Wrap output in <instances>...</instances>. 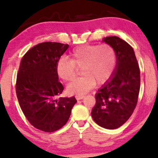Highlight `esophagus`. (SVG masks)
<instances>
[{
    "mask_svg": "<svg viewBox=\"0 0 158 158\" xmlns=\"http://www.w3.org/2000/svg\"><path fill=\"white\" fill-rule=\"evenodd\" d=\"M84 96H81V95H77V96H75V98L77 99V101L78 100H81V99H83L84 98Z\"/></svg>",
    "mask_w": 158,
    "mask_h": 158,
    "instance_id": "obj_1",
    "label": "esophagus"
}]
</instances>
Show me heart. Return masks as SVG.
Instances as JSON below:
<instances>
[{
	"instance_id": "heart-1",
	"label": "heart",
	"mask_w": 158,
	"mask_h": 158,
	"mask_svg": "<svg viewBox=\"0 0 158 158\" xmlns=\"http://www.w3.org/2000/svg\"><path fill=\"white\" fill-rule=\"evenodd\" d=\"M116 66V54L107 44H85L77 47L70 53V60L61 57L56 64V73L62 81H73L77 75V68L81 69L83 77L67 86L70 94H84L97 83L103 85L113 75Z\"/></svg>"
}]
</instances>
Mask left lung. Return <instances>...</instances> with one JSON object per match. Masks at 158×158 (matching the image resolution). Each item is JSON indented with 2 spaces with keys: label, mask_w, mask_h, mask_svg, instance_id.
<instances>
[{
  "label": "left lung",
  "mask_w": 158,
  "mask_h": 158,
  "mask_svg": "<svg viewBox=\"0 0 158 158\" xmlns=\"http://www.w3.org/2000/svg\"><path fill=\"white\" fill-rule=\"evenodd\" d=\"M103 42L116 54V66L111 78L96 94L91 115L99 126L114 129L124 124L132 114L140 88V71L135 52L127 42L116 36Z\"/></svg>",
  "instance_id": "obj_1"
}]
</instances>
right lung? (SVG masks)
I'll return each instance as SVG.
<instances>
[{"label":"right lung","mask_w":158,"mask_h":158,"mask_svg":"<svg viewBox=\"0 0 158 158\" xmlns=\"http://www.w3.org/2000/svg\"><path fill=\"white\" fill-rule=\"evenodd\" d=\"M68 44L42 42L23 55L17 74L16 91L23 114L32 126L53 132L70 118L77 102L74 96L58 98L64 87L58 81L56 64Z\"/></svg>","instance_id":"1"}]
</instances>
